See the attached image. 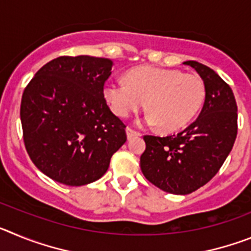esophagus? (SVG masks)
Segmentation results:
<instances>
[{"instance_id": "obj_1", "label": "esophagus", "mask_w": 251, "mask_h": 251, "mask_svg": "<svg viewBox=\"0 0 251 251\" xmlns=\"http://www.w3.org/2000/svg\"><path fill=\"white\" fill-rule=\"evenodd\" d=\"M126 132H127V138L128 139H132V138H134V137L141 136V134H139L138 132H136V130H133L132 128H127V129H126Z\"/></svg>"}]
</instances>
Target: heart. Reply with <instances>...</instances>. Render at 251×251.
Wrapping results in <instances>:
<instances>
[{
    "mask_svg": "<svg viewBox=\"0 0 251 251\" xmlns=\"http://www.w3.org/2000/svg\"><path fill=\"white\" fill-rule=\"evenodd\" d=\"M104 98L121 118H128L146 104L150 112L146 115V123L158 124L162 132L172 133L185 128L200 112L205 99V84L196 74H185L176 69L139 66L128 72L126 83L105 84Z\"/></svg>",
    "mask_w": 251,
    "mask_h": 251,
    "instance_id": "obj_1",
    "label": "heart"
}]
</instances>
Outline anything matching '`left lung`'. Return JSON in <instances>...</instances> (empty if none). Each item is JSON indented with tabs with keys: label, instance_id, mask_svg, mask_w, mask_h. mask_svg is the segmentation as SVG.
<instances>
[{
	"label": "left lung",
	"instance_id": "obj_1",
	"mask_svg": "<svg viewBox=\"0 0 251 251\" xmlns=\"http://www.w3.org/2000/svg\"><path fill=\"white\" fill-rule=\"evenodd\" d=\"M205 84V101L196 121L178 134L145 136L141 170L146 178L174 195H188L219 172L238 134V106L234 93L208 66L185 61Z\"/></svg>",
	"mask_w": 251,
	"mask_h": 251
}]
</instances>
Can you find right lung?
Segmentation results:
<instances>
[{"label":"right lung","instance_id":"1","mask_svg":"<svg viewBox=\"0 0 251 251\" xmlns=\"http://www.w3.org/2000/svg\"><path fill=\"white\" fill-rule=\"evenodd\" d=\"M113 61L60 56L35 74L22 94L24 141L44 175L68 186L100 178L127 141L126 126L104 99Z\"/></svg>","mask_w":251,"mask_h":251}]
</instances>
